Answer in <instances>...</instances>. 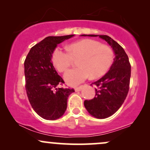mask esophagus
I'll list each match as a JSON object with an SVG mask.
<instances>
[{
    "label": "esophagus",
    "instance_id": "esophagus-1",
    "mask_svg": "<svg viewBox=\"0 0 150 150\" xmlns=\"http://www.w3.org/2000/svg\"><path fill=\"white\" fill-rule=\"evenodd\" d=\"M82 89V86H80V87H75V92H79V91H80Z\"/></svg>",
    "mask_w": 150,
    "mask_h": 150
}]
</instances>
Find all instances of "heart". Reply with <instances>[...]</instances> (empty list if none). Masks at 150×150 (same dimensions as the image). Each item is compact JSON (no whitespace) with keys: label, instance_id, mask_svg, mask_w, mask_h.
Returning <instances> with one entry per match:
<instances>
[{"label":"heart","instance_id":"obj_1","mask_svg":"<svg viewBox=\"0 0 150 150\" xmlns=\"http://www.w3.org/2000/svg\"><path fill=\"white\" fill-rule=\"evenodd\" d=\"M67 50L58 47L53 51L52 61L60 73H65L73 63L78 60V68L70 70L64 78L70 85L82 83L90 75L99 78L106 73L113 60L111 48L92 39H82L67 46Z\"/></svg>","mask_w":150,"mask_h":150}]
</instances>
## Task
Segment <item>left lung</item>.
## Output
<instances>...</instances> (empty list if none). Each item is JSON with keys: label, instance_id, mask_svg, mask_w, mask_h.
<instances>
[{"label": "left lung", "instance_id": "8db88e82", "mask_svg": "<svg viewBox=\"0 0 150 150\" xmlns=\"http://www.w3.org/2000/svg\"><path fill=\"white\" fill-rule=\"evenodd\" d=\"M82 36L97 37L95 34ZM113 48L116 57L111 68L104 77L93 82L95 85V97L84 101L86 109L97 118L112 116L124 102L129 91L131 65L128 56L120 44L107 35H99Z\"/></svg>", "mask_w": 150, "mask_h": 150}]
</instances>
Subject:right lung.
Wrapping results in <instances>:
<instances>
[{"mask_svg":"<svg viewBox=\"0 0 150 150\" xmlns=\"http://www.w3.org/2000/svg\"><path fill=\"white\" fill-rule=\"evenodd\" d=\"M73 34L48 37L31 48L25 58V89L31 106L46 120H56L64 114L73 88H59L64 80L58 75L51 58L58 44Z\"/></svg>","mask_w":150,"mask_h":150,"instance_id":"1","label":"right lung"}]
</instances>
